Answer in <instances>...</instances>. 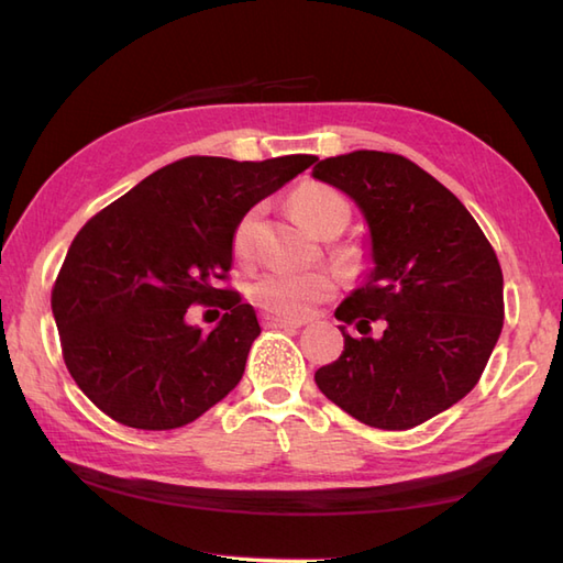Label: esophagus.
I'll return each mask as SVG.
<instances>
[{"mask_svg": "<svg viewBox=\"0 0 563 563\" xmlns=\"http://www.w3.org/2000/svg\"><path fill=\"white\" fill-rule=\"evenodd\" d=\"M261 321H263V327H268V329H285V331H297V329L302 327V321L283 319V317H275V314H263Z\"/></svg>", "mask_w": 563, "mask_h": 563, "instance_id": "obj_1", "label": "esophagus"}]
</instances>
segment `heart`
Here are the masks:
<instances>
[{
  "mask_svg": "<svg viewBox=\"0 0 563 563\" xmlns=\"http://www.w3.org/2000/svg\"><path fill=\"white\" fill-rule=\"evenodd\" d=\"M292 208L300 220L319 236L343 232L351 220V206L336 188L324 184H305L292 194ZM258 222V208L246 210L232 232L234 256L246 258L254 244V230ZM333 290V280L327 271H266L251 283L249 295L261 309L283 317H305L317 302Z\"/></svg>",
  "mask_w": 563,
  "mask_h": 563,
  "instance_id": "1",
  "label": "heart"
}]
</instances>
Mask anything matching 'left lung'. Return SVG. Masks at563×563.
<instances>
[{"label": "left lung", "instance_id": "obj_1", "mask_svg": "<svg viewBox=\"0 0 563 563\" xmlns=\"http://www.w3.org/2000/svg\"><path fill=\"white\" fill-rule=\"evenodd\" d=\"M312 176L343 190L369 230L363 285L336 307L339 361L317 387L345 413L409 430L464 399L504 329V273L457 196L401 154L357 150L317 162ZM382 320L385 332L367 338Z\"/></svg>", "mask_w": 563, "mask_h": 563}]
</instances>
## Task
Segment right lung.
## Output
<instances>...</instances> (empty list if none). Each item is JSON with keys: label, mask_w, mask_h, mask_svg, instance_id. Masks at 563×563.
Masks as SVG:
<instances>
[{"label": "right lung", "mask_w": 563, "mask_h": 563, "mask_svg": "<svg viewBox=\"0 0 563 563\" xmlns=\"http://www.w3.org/2000/svg\"><path fill=\"white\" fill-rule=\"evenodd\" d=\"M314 162L186 157L81 227L51 305L69 375L106 416L140 430L181 428L239 385L261 327L254 307L214 283L232 268L239 218ZM190 303L225 314L202 332L185 324Z\"/></svg>", "instance_id": "1"}]
</instances>
